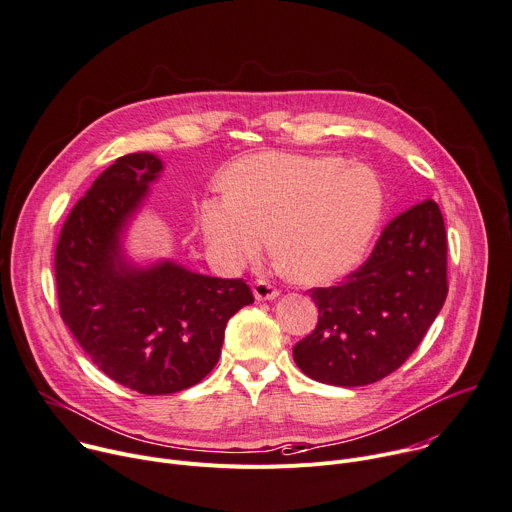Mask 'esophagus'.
Segmentation results:
<instances>
[{
    "instance_id": "34e87169",
    "label": "esophagus",
    "mask_w": 512,
    "mask_h": 512,
    "mask_svg": "<svg viewBox=\"0 0 512 512\" xmlns=\"http://www.w3.org/2000/svg\"><path fill=\"white\" fill-rule=\"evenodd\" d=\"M253 294L257 300H273L280 296V290H277L271 282L267 280H255L253 282Z\"/></svg>"
}]
</instances>
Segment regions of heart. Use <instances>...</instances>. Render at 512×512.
<instances>
[{
	"instance_id": "obj_1",
	"label": "heart",
	"mask_w": 512,
	"mask_h": 512,
	"mask_svg": "<svg viewBox=\"0 0 512 512\" xmlns=\"http://www.w3.org/2000/svg\"><path fill=\"white\" fill-rule=\"evenodd\" d=\"M226 196L198 204V226L226 261L273 257L304 284H327L365 257L384 216V188L365 165L335 155L259 153L232 163Z\"/></svg>"
}]
</instances>
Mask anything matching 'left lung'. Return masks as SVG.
I'll use <instances>...</instances> for the list:
<instances>
[{
  "label": "left lung",
  "mask_w": 512,
  "mask_h": 512,
  "mask_svg": "<svg viewBox=\"0 0 512 512\" xmlns=\"http://www.w3.org/2000/svg\"><path fill=\"white\" fill-rule=\"evenodd\" d=\"M316 329L294 345L304 374L331 386H367L396 371L447 298V237L435 200L392 218L347 280L312 288Z\"/></svg>",
  "instance_id": "8db88e82"
}]
</instances>
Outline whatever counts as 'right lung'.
Listing matches in <instances>:
<instances>
[{
    "mask_svg": "<svg viewBox=\"0 0 512 512\" xmlns=\"http://www.w3.org/2000/svg\"><path fill=\"white\" fill-rule=\"evenodd\" d=\"M161 169L151 153L116 159L69 212L55 251L69 331L108 378L151 396L202 382L220 357L228 318L255 302L241 277L122 259L120 232Z\"/></svg>",
    "mask_w": 512,
    "mask_h": 512,
    "instance_id": "add662e5",
    "label": "right lung"
}]
</instances>
